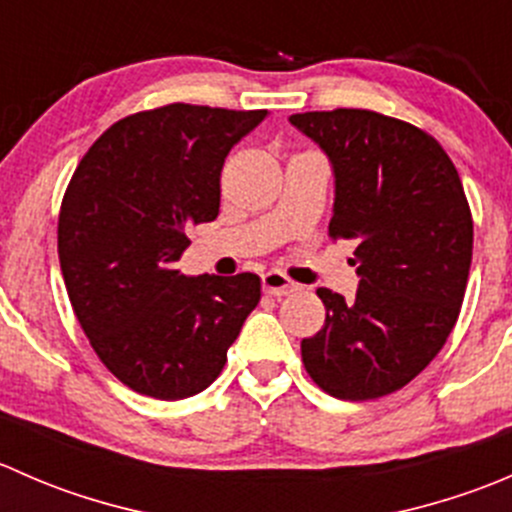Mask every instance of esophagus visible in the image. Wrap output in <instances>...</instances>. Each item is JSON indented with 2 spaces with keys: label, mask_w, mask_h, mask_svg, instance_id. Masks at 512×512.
<instances>
[{
  "label": "esophagus",
  "mask_w": 512,
  "mask_h": 512,
  "mask_svg": "<svg viewBox=\"0 0 512 512\" xmlns=\"http://www.w3.org/2000/svg\"><path fill=\"white\" fill-rule=\"evenodd\" d=\"M262 289H265V294H272V297H285V294L294 292L297 285L287 280L282 272H267V275H262Z\"/></svg>",
  "instance_id": "1"
}]
</instances>
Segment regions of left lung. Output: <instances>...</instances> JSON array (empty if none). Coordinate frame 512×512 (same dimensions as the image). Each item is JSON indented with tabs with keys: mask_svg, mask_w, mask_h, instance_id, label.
I'll use <instances>...</instances> for the list:
<instances>
[{
	"mask_svg": "<svg viewBox=\"0 0 512 512\" xmlns=\"http://www.w3.org/2000/svg\"><path fill=\"white\" fill-rule=\"evenodd\" d=\"M337 178L332 240L356 245L352 302L319 287L324 327L302 339L314 384L369 401L404 389L456 327L473 257V218L458 170L421 128L366 108L294 113Z\"/></svg>",
	"mask_w": 512,
	"mask_h": 512,
	"instance_id": "1",
	"label": "left lung"
}]
</instances>
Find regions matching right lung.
<instances>
[{"instance_id": "obj_1", "label": "right lung", "mask_w": 512, "mask_h": 512, "mask_svg": "<svg viewBox=\"0 0 512 512\" xmlns=\"http://www.w3.org/2000/svg\"><path fill=\"white\" fill-rule=\"evenodd\" d=\"M267 111L168 103L113 123L86 151L59 213V262L81 329L128 389L178 401L208 389L260 302V277H185L190 227L220 210L230 148Z\"/></svg>"}]
</instances>
